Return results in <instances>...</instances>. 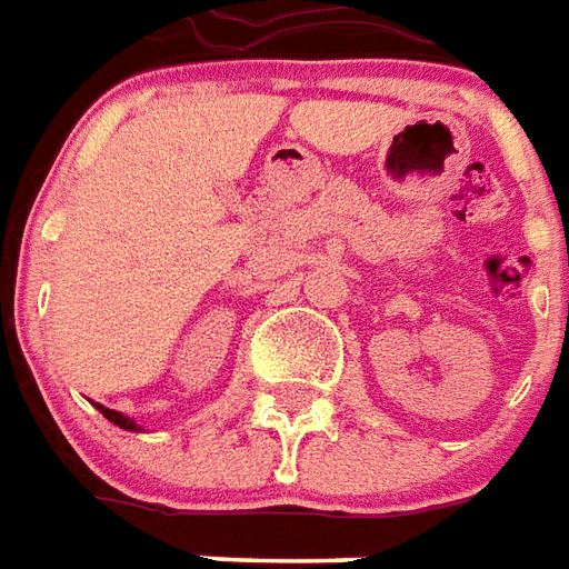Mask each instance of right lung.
<instances>
[{"label":"right lung","mask_w":569,"mask_h":569,"mask_svg":"<svg viewBox=\"0 0 569 569\" xmlns=\"http://www.w3.org/2000/svg\"><path fill=\"white\" fill-rule=\"evenodd\" d=\"M96 410H99V413H102L108 422L120 425L123 431H144L141 425H134V419H129V416H123V413H117V410H108V407H102V403H96Z\"/></svg>","instance_id":"right-lung-1"}]
</instances>
